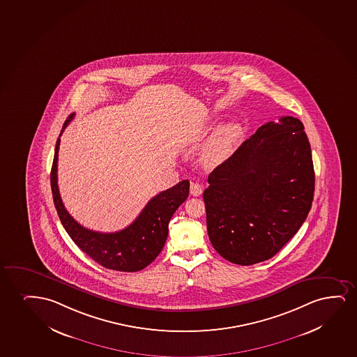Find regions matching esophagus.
<instances>
[{
    "mask_svg": "<svg viewBox=\"0 0 357 357\" xmlns=\"http://www.w3.org/2000/svg\"><path fill=\"white\" fill-rule=\"evenodd\" d=\"M190 194L192 196H199L202 194V186L199 185V183H191Z\"/></svg>",
    "mask_w": 357,
    "mask_h": 357,
    "instance_id": "esophagus-1",
    "label": "esophagus"
}]
</instances>
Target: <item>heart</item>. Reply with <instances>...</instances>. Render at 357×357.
Returning <instances> with one entry per match:
<instances>
[{"label":"heart","instance_id":"heart-1","mask_svg":"<svg viewBox=\"0 0 357 357\" xmlns=\"http://www.w3.org/2000/svg\"><path fill=\"white\" fill-rule=\"evenodd\" d=\"M241 126L235 122L222 127L204 146L202 153L204 162L208 166L222 163L231 153L232 148L241 137Z\"/></svg>","mask_w":357,"mask_h":357}]
</instances>
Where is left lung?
<instances>
[{
	"mask_svg": "<svg viewBox=\"0 0 357 357\" xmlns=\"http://www.w3.org/2000/svg\"><path fill=\"white\" fill-rule=\"evenodd\" d=\"M204 201L209 240L222 258L252 265L273 258L301 229L315 172L301 120L268 122L208 176Z\"/></svg>",
	"mask_w": 357,
	"mask_h": 357,
	"instance_id": "left-lung-1",
	"label": "left lung"
}]
</instances>
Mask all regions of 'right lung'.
Masks as SVG:
<instances>
[{
	"label": "right lung",
	"mask_w": 357,
	"mask_h": 357,
	"mask_svg": "<svg viewBox=\"0 0 357 357\" xmlns=\"http://www.w3.org/2000/svg\"><path fill=\"white\" fill-rule=\"evenodd\" d=\"M75 114L66 119L61 128L63 135L66 126ZM61 135L56 140L54 158L52 165L51 186L56 213L73 241L98 264L123 273H135L151 264L162 250L168 236V222L178 207L189 196V181L160 192L149 201L138 218L121 231H93L79 225L65 209L58 188V151Z\"/></svg>",
	"instance_id": "add662e5"
}]
</instances>
